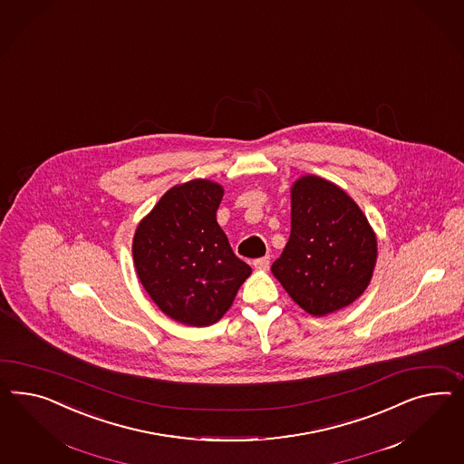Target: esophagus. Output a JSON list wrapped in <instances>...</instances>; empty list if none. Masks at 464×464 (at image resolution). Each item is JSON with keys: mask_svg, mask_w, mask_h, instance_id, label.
<instances>
[{"mask_svg": "<svg viewBox=\"0 0 464 464\" xmlns=\"http://www.w3.org/2000/svg\"><path fill=\"white\" fill-rule=\"evenodd\" d=\"M253 266H255L256 270H268V266H270V256L256 258V260L253 262Z\"/></svg>", "mask_w": 464, "mask_h": 464, "instance_id": "obj_1", "label": "esophagus"}]
</instances>
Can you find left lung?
<instances>
[{"label":"left lung","instance_id":"8db88e82","mask_svg":"<svg viewBox=\"0 0 464 464\" xmlns=\"http://www.w3.org/2000/svg\"><path fill=\"white\" fill-rule=\"evenodd\" d=\"M378 243L346 190L323 177L302 176L290 188V238L272 274L311 315L348 307L372 282Z\"/></svg>","mask_w":464,"mask_h":464}]
</instances>
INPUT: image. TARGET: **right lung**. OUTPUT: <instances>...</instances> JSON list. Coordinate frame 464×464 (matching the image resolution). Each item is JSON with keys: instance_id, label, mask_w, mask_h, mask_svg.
I'll return each mask as SVG.
<instances>
[{"instance_id": "add662e5", "label": "right lung", "mask_w": 464, "mask_h": 464, "mask_svg": "<svg viewBox=\"0 0 464 464\" xmlns=\"http://www.w3.org/2000/svg\"><path fill=\"white\" fill-rule=\"evenodd\" d=\"M223 196V186L208 179L177 184L135 229L131 251L141 285L186 326L218 323L251 274L216 221Z\"/></svg>"}]
</instances>
